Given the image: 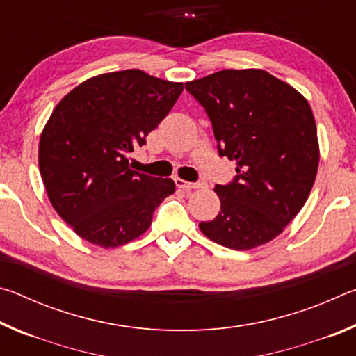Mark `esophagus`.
I'll list each match as a JSON object with an SVG mask.
<instances>
[{
    "label": "esophagus",
    "instance_id": "34e87169",
    "mask_svg": "<svg viewBox=\"0 0 356 356\" xmlns=\"http://www.w3.org/2000/svg\"><path fill=\"white\" fill-rule=\"evenodd\" d=\"M174 182L179 186V188L182 190H195V188H200L202 185L201 182H186L184 179H174Z\"/></svg>",
    "mask_w": 356,
    "mask_h": 356
}]
</instances>
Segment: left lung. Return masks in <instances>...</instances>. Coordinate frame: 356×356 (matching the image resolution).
Here are the masks:
<instances>
[{
	"label": "left lung",
	"mask_w": 356,
	"mask_h": 356,
	"mask_svg": "<svg viewBox=\"0 0 356 356\" xmlns=\"http://www.w3.org/2000/svg\"><path fill=\"white\" fill-rule=\"evenodd\" d=\"M212 124L236 177L215 185L220 213L204 236L245 251L280 236L305 206L318 166L316 120L303 95L259 69H226L185 83Z\"/></svg>",
	"instance_id": "8db88e82"
}]
</instances>
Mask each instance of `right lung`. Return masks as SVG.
I'll return each mask as SVG.
<instances>
[{"label":"right lung","instance_id":"obj_1","mask_svg":"<svg viewBox=\"0 0 356 356\" xmlns=\"http://www.w3.org/2000/svg\"><path fill=\"white\" fill-rule=\"evenodd\" d=\"M182 91V83L129 69L89 78L56 105L40 135L39 170L51 206L81 238L129 243L176 191L172 179L130 170L127 156Z\"/></svg>","mask_w":356,"mask_h":356}]
</instances>
